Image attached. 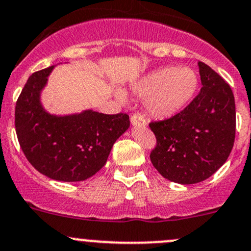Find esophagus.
<instances>
[{
	"mask_svg": "<svg viewBox=\"0 0 251 251\" xmlns=\"http://www.w3.org/2000/svg\"><path fill=\"white\" fill-rule=\"evenodd\" d=\"M130 122L133 126H146L147 125L146 120H145L144 116L140 115V113H135V115L131 116Z\"/></svg>",
	"mask_w": 251,
	"mask_h": 251,
	"instance_id": "esophagus-1",
	"label": "esophagus"
}]
</instances>
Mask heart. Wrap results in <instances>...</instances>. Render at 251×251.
I'll return each instance as SVG.
<instances>
[{
	"label": "heart",
	"mask_w": 251,
	"mask_h": 251,
	"mask_svg": "<svg viewBox=\"0 0 251 251\" xmlns=\"http://www.w3.org/2000/svg\"><path fill=\"white\" fill-rule=\"evenodd\" d=\"M200 76L188 66H165L153 70L131 84L135 97L145 99L147 115L168 120L185 110L197 94ZM123 98V93H120Z\"/></svg>",
	"instance_id": "obj_1"
}]
</instances>
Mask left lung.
<instances>
[{
	"label": "left lung",
	"mask_w": 251,
	"mask_h": 251,
	"mask_svg": "<svg viewBox=\"0 0 251 251\" xmlns=\"http://www.w3.org/2000/svg\"><path fill=\"white\" fill-rule=\"evenodd\" d=\"M202 88L185 110L150 128L157 139L152 164L167 180L191 185L210 177L228 158L236 135L231 87L198 61Z\"/></svg>",
	"instance_id": "8db88e82"
}]
</instances>
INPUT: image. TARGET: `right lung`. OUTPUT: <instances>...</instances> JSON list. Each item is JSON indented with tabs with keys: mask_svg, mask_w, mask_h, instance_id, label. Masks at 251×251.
Returning a JSON list of instances; mask_svg holds the SVG:
<instances>
[{
	"mask_svg": "<svg viewBox=\"0 0 251 251\" xmlns=\"http://www.w3.org/2000/svg\"><path fill=\"white\" fill-rule=\"evenodd\" d=\"M55 65L29 77L15 105V130L27 161L56 181H83L97 174L113 144L128 130L126 113L105 115L88 108L54 115L42 104V92Z\"/></svg>",
	"mask_w": 251,
	"mask_h": 251,
	"instance_id": "add662e5",
	"label": "right lung"
}]
</instances>
